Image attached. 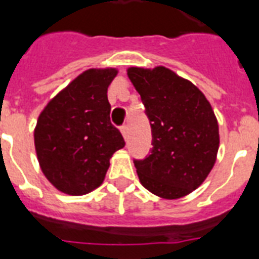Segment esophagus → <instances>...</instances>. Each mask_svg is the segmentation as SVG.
<instances>
[{
	"instance_id": "obj_1",
	"label": "esophagus",
	"mask_w": 259,
	"mask_h": 259,
	"mask_svg": "<svg viewBox=\"0 0 259 259\" xmlns=\"http://www.w3.org/2000/svg\"><path fill=\"white\" fill-rule=\"evenodd\" d=\"M121 133H122V136H123V138H127V133H129V127H127V125H122L121 126Z\"/></svg>"
}]
</instances>
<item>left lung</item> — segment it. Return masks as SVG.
I'll use <instances>...</instances> for the list:
<instances>
[{"instance_id": "obj_1", "label": "left lung", "mask_w": 259, "mask_h": 259, "mask_svg": "<svg viewBox=\"0 0 259 259\" xmlns=\"http://www.w3.org/2000/svg\"><path fill=\"white\" fill-rule=\"evenodd\" d=\"M153 134L151 154L134 161L140 182L163 199H178L202 185L220 148L218 121L201 90L165 66L129 68Z\"/></svg>"}]
</instances>
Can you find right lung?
Instances as JSON below:
<instances>
[{
	"mask_svg": "<svg viewBox=\"0 0 259 259\" xmlns=\"http://www.w3.org/2000/svg\"><path fill=\"white\" fill-rule=\"evenodd\" d=\"M118 70L89 69L48 102L34 129L42 173L57 190L83 195L102 185L111 155L125 146L110 122L108 88Z\"/></svg>",
	"mask_w": 259,
	"mask_h": 259,
	"instance_id": "add662e5",
	"label": "right lung"
}]
</instances>
